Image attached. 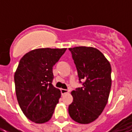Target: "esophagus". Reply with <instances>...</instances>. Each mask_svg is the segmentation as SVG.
I'll list each match as a JSON object with an SVG mask.
<instances>
[{"label": "esophagus", "instance_id": "34e87169", "mask_svg": "<svg viewBox=\"0 0 132 132\" xmlns=\"http://www.w3.org/2000/svg\"><path fill=\"white\" fill-rule=\"evenodd\" d=\"M68 90H66V89H61V92L62 95H63L65 94L68 93Z\"/></svg>", "mask_w": 132, "mask_h": 132}]
</instances>
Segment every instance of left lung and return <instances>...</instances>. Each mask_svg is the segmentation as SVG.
I'll return each mask as SVG.
<instances>
[{
    "label": "left lung",
    "instance_id": "left-lung-1",
    "mask_svg": "<svg viewBox=\"0 0 132 132\" xmlns=\"http://www.w3.org/2000/svg\"><path fill=\"white\" fill-rule=\"evenodd\" d=\"M69 50L79 83L83 86L71 92L73 100L69 106V114L79 123H90L98 117L107 103L111 87V67L104 54L95 48L77 46Z\"/></svg>",
    "mask_w": 132,
    "mask_h": 132
}]
</instances>
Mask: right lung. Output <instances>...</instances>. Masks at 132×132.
Returning a JSON list of instances; mask_svg holds the SVG:
<instances>
[{
	"label": "right lung",
	"instance_id": "obj_1",
	"mask_svg": "<svg viewBox=\"0 0 132 132\" xmlns=\"http://www.w3.org/2000/svg\"><path fill=\"white\" fill-rule=\"evenodd\" d=\"M67 48H38L21 59L14 76L15 92L21 109L36 123L51 119L61 97L52 84L53 67Z\"/></svg>",
	"mask_w": 132,
	"mask_h": 132
}]
</instances>
